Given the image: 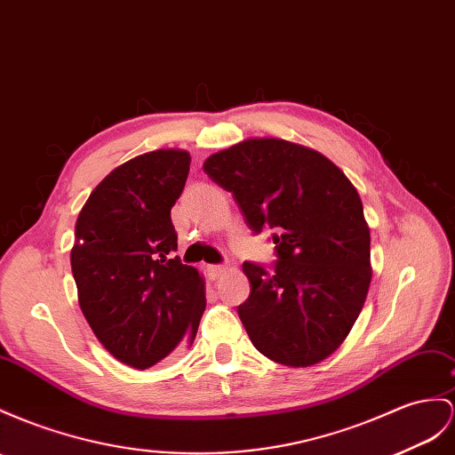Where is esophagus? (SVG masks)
I'll list each match as a JSON object with an SVG mask.
<instances>
[{"label": "esophagus", "mask_w": 455, "mask_h": 455, "mask_svg": "<svg viewBox=\"0 0 455 455\" xmlns=\"http://www.w3.org/2000/svg\"><path fill=\"white\" fill-rule=\"evenodd\" d=\"M205 269H207V275H209V276H212V278H219L220 275H223V273L228 269V267H227V265H207Z\"/></svg>", "instance_id": "esophagus-1"}]
</instances>
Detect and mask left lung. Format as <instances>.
<instances>
[{"label": "left lung", "mask_w": 455, "mask_h": 455, "mask_svg": "<svg viewBox=\"0 0 455 455\" xmlns=\"http://www.w3.org/2000/svg\"><path fill=\"white\" fill-rule=\"evenodd\" d=\"M204 171L232 192L253 232L275 230V271L242 265L251 294L238 315L251 344L278 365L321 363L352 331L372 276L355 186L317 149L283 138L242 140Z\"/></svg>", "instance_id": "left-lung-1"}]
</instances>
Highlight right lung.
<instances>
[{
    "instance_id": "right-lung-1",
    "label": "right lung",
    "mask_w": 455,
    "mask_h": 455,
    "mask_svg": "<svg viewBox=\"0 0 455 455\" xmlns=\"http://www.w3.org/2000/svg\"><path fill=\"white\" fill-rule=\"evenodd\" d=\"M190 161L174 148L128 159L92 190L76 219L78 306L101 346L134 369L192 346L205 311L204 276L172 258L171 209Z\"/></svg>"
}]
</instances>
